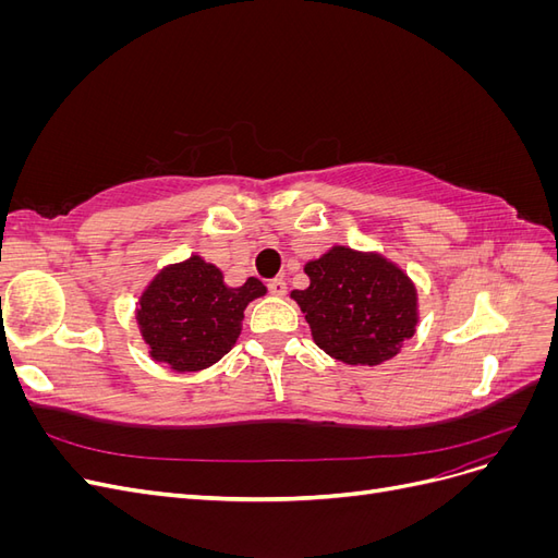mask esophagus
I'll return each mask as SVG.
<instances>
[{
    "mask_svg": "<svg viewBox=\"0 0 558 558\" xmlns=\"http://www.w3.org/2000/svg\"><path fill=\"white\" fill-rule=\"evenodd\" d=\"M267 289L272 295H286V289H289V286H286V281L281 277H275L267 281Z\"/></svg>",
    "mask_w": 558,
    "mask_h": 558,
    "instance_id": "obj_1",
    "label": "esophagus"
}]
</instances>
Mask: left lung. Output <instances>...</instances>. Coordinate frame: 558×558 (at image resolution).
I'll return each mask as SVG.
<instances>
[{
	"instance_id": "obj_1",
	"label": "left lung",
	"mask_w": 558,
	"mask_h": 558,
	"mask_svg": "<svg viewBox=\"0 0 558 558\" xmlns=\"http://www.w3.org/2000/svg\"><path fill=\"white\" fill-rule=\"evenodd\" d=\"M310 286L293 291L314 342L347 365L393 359L416 328V289L379 253L332 246L305 265Z\"/></svg>"
}]
</instances>
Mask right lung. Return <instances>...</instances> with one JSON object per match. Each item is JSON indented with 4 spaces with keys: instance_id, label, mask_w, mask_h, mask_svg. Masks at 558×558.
Here are the masks:
<instances>
[{
    "instance_id": "add662e5",
    "label": "right lung",
    "mask_w": 558,
    "mask_h": 558,
    "mask_svg": "<svg viewBox=\"0 0 558 558\" xmlns=\"http://www.w3.org/2000/svg\"><path fill=\"white\" fill-rule=\"evenodd\" d=\"M265 293L256 277L230 289L221 269L199 256L165 267L146 286L137 310L150 359L177 373L214 365L238 342L248 302Z\"/></svg>"
}]
</instances>
